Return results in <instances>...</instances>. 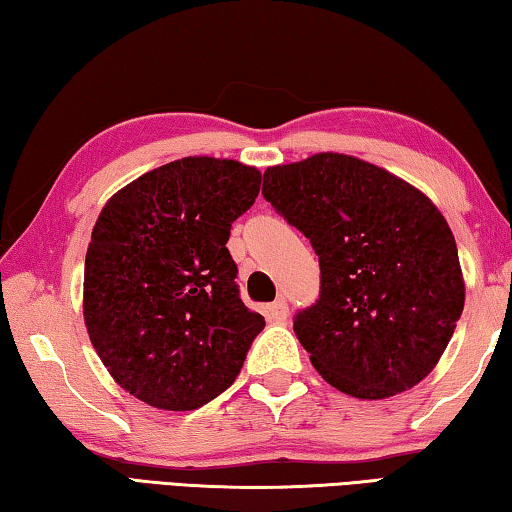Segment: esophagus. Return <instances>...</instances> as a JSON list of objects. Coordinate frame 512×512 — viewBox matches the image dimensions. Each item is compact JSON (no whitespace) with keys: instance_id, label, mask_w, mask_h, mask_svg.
Instances as JSON below:
<instances>
[{"instance_id":"34e87169","label":"esophagus","mask_w":512,"mask_h":512,"mask_svg":"<svg viewBox=\"0 0 512 512\" xmlns=\"http://www.w3.org/2000/svg\"><path fill=\"white\" fill-rule=\"evenodd\" d=\"M264 314L268 320H271V323H282V320H287V316H289V305L284 300H275V302H271V305H266Z\"/></svg>"}]
</instances>
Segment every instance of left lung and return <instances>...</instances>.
<instances>
[{"instance_id":"8db88e82","label":"left lung","mask_w":512,"mask_h":512,"mask_svg":"<svg viewBox=\"0 0 512 512\" xmlns=\"http://www.w3.org/2000/svg\"><path fill=\"white\" fill-rule=\"evenodd\" d=\"M262 194L318 255L320 296L298 311L293 332L327 384L359 400L420 384L465 302L456 241L438 207L343 153L268 167Z\"/></svg>"}]
</instances>
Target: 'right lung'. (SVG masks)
<instances>
[{
  "mask_svg": "<svg viewBox=\"0 0 512 512\" xmlns=\"http://www.w3.org/2000/svg\"><path fill=\"white\" fill-rule=\"evenodd\" d=\"M262 173L183 158L110 198L85 255L83 318L112 379L164 411H194L237 379L264 318L239 298L225 248Z\"/></svg>",
  "mask_w": 512,
  "mask_h": 512,
  "instance_id": "right-lung-1",
  "label": "right lung"
}]
</instances>
